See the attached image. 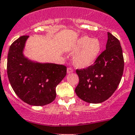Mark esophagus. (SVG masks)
I'll list each match as a JSON object with an SVG mask.
<instances>
[{"mask_svg":"<svg viewBox=\"0 0 135 135\" xmlns=\"http://www.w3.org/2000/svg\"><path fill=\"white\" fill-rule=\"evenodd\" d=\"M73 70L72 68H68L67 69V73H73Z\"/></svg>","mask_w":135,"mask_h":135,"instance_id":"1","label":"esophagus"}]
</instances>
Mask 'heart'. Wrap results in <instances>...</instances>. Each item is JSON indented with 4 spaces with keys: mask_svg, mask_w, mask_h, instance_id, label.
Listing matches in <instances>:
<instances>
[{
    "mask_svg": "<svg viewBox=\"0 0 135 135\" xmlns=\"http://www.w3.org/2000/svg\"><path fill=\"white\" fill-rule=\"evenodd\" d=\"M101 50V45L98 39L88 36L79 37L70 50L75 55L73 64L78 68H86L91 66L98 57Z\"/></svg>",
    "mask_w": 135,
    "mask_h": 135,
    "instance_id": "b5f03b06",
    "label": "heart"
}]
</instances>
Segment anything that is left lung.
<instances>
[{
  "label": "left lung",
  "mask_w": 135,
  "mask_h": 135,
  "mask_svg": "<svg viewBox=\"0 0 135 135\" xmlns=\"http://www.w3.org/2000/svg\"><path fill=\"white\" fill-rule=\"evenodd\" d=\"M124 60L119 41L108 32L106 49L87 68L77 69L79 83L77 96L89 103H100L108 99L118 86L123 75Z\"/></svg>",
  "instance_id": "left-lung-1"
}]
</instances>
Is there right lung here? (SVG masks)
Here are the masks:
<instances>
[{
	"instance_id": "obj_1",
	"label": "right lung",
	"mask_w": 135,
	"mask_h": 135,
	"mask_svg": "<svg viewBox=\"0 0 135 135\" xmlns=\"http://www.w3.org/2000/svg\"><path fill=\"white\" fill-rule=\"evenodd\" d=\"M28 36H22L10 45L7 62L9 83L22 101L33 106H44L56 98V87L65 77L67 68L28 59L23 50Z\"/></svg>"
}]
</instances>
